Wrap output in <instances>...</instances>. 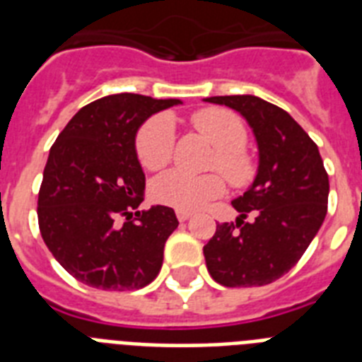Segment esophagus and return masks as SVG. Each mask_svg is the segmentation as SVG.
Segmentation results:
<instances>
[{"label":"esophagus","instance_id":"34e87169","mask_svg":"<svg viewBox=\"0 0 362 362\" xmlns=\"http://www.w3.org/2000/svg\"><path fill=\"white\" fill-rule=\"evenodd\" d=\"M176 218H178V221H186L192 218V212H187V210H176Z\"/></svg>","mask_w":362,"mask_h":362}]
</instances>
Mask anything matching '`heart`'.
Returning a JSON list of instances; mask_svg holds the SVG:
<instances>
[{
  "mask_svg": "<svg viewBox=\"0 0 362 362\" xmlns=\"http://www.w3.org/2000/svg\"><path fill=\"white\" fill-rule=\"evenodd\" d=\"M192 124L216 148L214 167L233 186H246L255 175L253 159L244 152L247 131L244 122L235 112L226 109H203L195 112ZM136 156L148 170L163 169L173 158L175 124L169 116H153L142 125L136 135ZM223 192L220 175H193L184 169L167 170L158 176L152 186L153 199L161 204L178 210H199Z\"/></svg>",
  "mask_w": 362,
  "mask_h": 362,
  "instance_id": "obj_1",
  "label": "heart"
}]
</instances>
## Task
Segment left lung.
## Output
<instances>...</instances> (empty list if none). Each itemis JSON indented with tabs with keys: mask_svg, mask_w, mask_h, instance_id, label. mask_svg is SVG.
Masks as SVG:
<instances>
[{
	"mask_svg": "<svg viewBox=\"0 0 362 362\" xmlns=\"http://www.w3.org/2000/svg\"><path fill=\"white\" fill-rule=\"evenodd\" d=\"M244 116L259 150L257 175L233 201L237 223H218L203 247L206 269L226 287L267 286L303 257L327 216L329 176L315 142L286 110L255 95H218ZM252 211L254 220L245 221Z\"/></svg>",
	"mask_w": 362,
	"mask_h": 362,
	"instance_id": "obj_1",
	"label": "left lung"
}]
</instances>
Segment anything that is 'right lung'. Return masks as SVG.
<instances>
[{"label":"right lung","instance_id":"add662e5","mask_svg":"<svg viewBox=\"0 0 362 362\" xmlns=\"http://www.w3.org/2000/svg\"><path fill=\"white\" fill-rule=\"evenodd\" d=\"M178 103L107 95L82 107L50 148L37 201L39 229L56 261L82 284L129 291L159 274L178 220L161 204L132 212L144 199L135 136L150 116Z\"/></svg>","mask_w":362,"mask_h":362}]
</instances>
